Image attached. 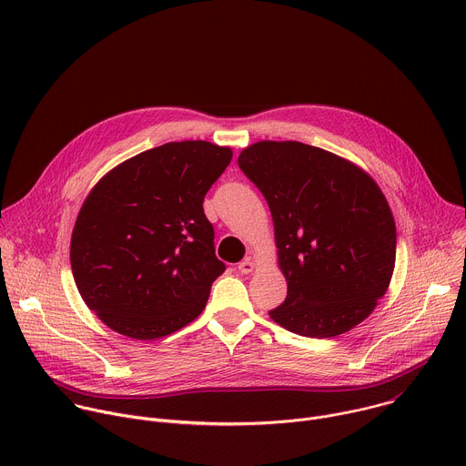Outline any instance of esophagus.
<instances>
[{"label": "esophagus", "mask_w": 466, "mask_h": 466, "mask_svg": "<svg viewBox=\"0 0 466 466\" xmlns=\"http://www.w3.org/2000/svg\"><path fill=\"white\" fill-rule=\"evenodd\" d=\"M238 271H239L241 275H248V273H252V271H254V261H252L250 258H245L243 261H239V263H238Z\"/></svg>", "instance_id": "34e87169"}]
</instances>
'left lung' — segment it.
Segmentation results:
<instances>
[{
	"instance_id": "left-lung-1",
	"label": "left lung",
	"mask_w": 466,
	"mask_h": 466,
	"mask_svg": "<svg viewBox=\"0 0 466 466\" xmlns=\"http://www.w3.org/2000/svg\"><path fill=\"white\" fill-rule=\"evenodd\" d=\"M238 164L269 205L288 282L271 319L317 339L365 320L390 284L396 258L394 218L374 178L300 142H256Z\"/></svg>"
}]
</instances>
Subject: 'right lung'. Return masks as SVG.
<instances>
[{
  "mask_svg": "<svg viewBox=\"0 0 466 466\" xmlns=\"http://www.w3.org/2000/svg\"><path fill=\"white\" fill-rule=\"evenodd\" d=\"M230 160V147L169 142L121 162L88 193L72 271L85 304L117 334L166 338L205 309L225 263L203 201Z\"/></svg>",
  "mask_w": 466,
  "mask_h": 466,
  "instance_id": "obj_1",
  "label": "right lung"
}]
</instances>
